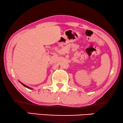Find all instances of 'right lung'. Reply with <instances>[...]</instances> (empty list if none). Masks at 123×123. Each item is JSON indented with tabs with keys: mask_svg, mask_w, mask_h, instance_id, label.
Here are the masks:
<instances>
[{
	"mask_svg": "<svg viewBox=\"0 0 123 123\" xmlns=\"http://www.w3.org/2000/svg\"><path fill=\"white\" fill-rule=\"evenodd\" d=\"M19 82H20V83H21L22 84V85L23 86H25V87H26V88H28V89H30V90H32V88H31V87H28V86H27L25 85V84H23V83H22V82H20V81H19Z\"/></svg>",
	"mask_w": 123,
	"mask_h": 123,
	"instance_id": "1",
	"label": "right lung"
}]
</instances>
